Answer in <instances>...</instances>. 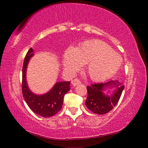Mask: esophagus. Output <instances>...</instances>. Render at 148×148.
Returning a JSON list of instances; mask_svg holds the SVG:
<instances>
[{
	"label": "esophagus",
	"instance_id": "34e87169",
	"mask_svg": "<svg viewBox=\"0 0 148 148\" xmlns=\"http://www.w3.org/2000/svg\"><path fill=\"white\" fill-rule=\"evenodd\" d=\"M71 82H72V85H73V86H75L76 85L80 84V83H81L80 81H79L78 79H77V78H76V79H73Z\"/></svg>",
	"mask_w": 148,
	"mask_h": 148
}]
</instances>
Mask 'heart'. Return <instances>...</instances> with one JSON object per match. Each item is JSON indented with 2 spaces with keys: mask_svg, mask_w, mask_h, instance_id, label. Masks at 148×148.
Returning <instances> with one entry per match:
<instances>
[{
  "mask_svg": "<svg viewBox=\"0 0 148 148\" xmlns=\"http://www.w3.org/2000/svg\"><path fill=\"white\" fill-rule=\"evenodd\" d=\"M64 69L69 73L77 72L86 64V73L93 81H103L116 73L122 64L121 55L107 43L99 40L85 41L75 49L66 50L62 60Z\"/></svg>",
  "mask_w": 148,
  "mask_h": 148,
  "instance_id": "b5f03b06",
  "label": "heart"
}]
</instances>
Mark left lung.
Returning a JSON list of instances; mask_svg holds the SVG:
<instances>
[{
	"label": "left lung",
	"instance_id": "1",
	"mask_svg": "<svg viewBox=\"0 0 148 148\" xmlns=\"http://www.w3.org/2000/svg\"><path fill=\"white\" fill-rule=\"evenodd\" d=\"M88 96L85 105L92 112L97 114H105L116 105L121 98L125 86L118 80H111L99 84H92L87 87ZM107 88H114L112 95H105Z\"/></svg>",
	"mask_w": 148,
	"mask_h": 148
}]
</instances>
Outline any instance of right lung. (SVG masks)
<instances>
[{"mask_svg":"<svg viewBox=\"0 0 148 148\" xmlns=\"http://www.w3.org/2000/svg\"><path fill=\"white\" fill-rule=\"evenodd\" d=\"M34 55L32 48L26 54L22 70V92L25 101L33 112L42 117H51L57 114L64 102V97L69 92L70 82H58L53 87L42 95H37L31 91L26 81V71L29 60Z\"/></svg>","mask_w":148,"mask_h":148,"instance_id":"1","label":"right lung"}]
</instances>
